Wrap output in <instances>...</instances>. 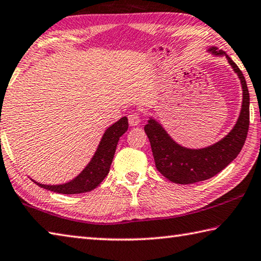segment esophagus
I'll return each mask as SVG.
<instances>
[{
    "label": "esophagus",
    "instance_id": "esophagus-1",
    "mask_svg": "<svg viewBox=\"0 0 261 261\" xmlns=\"http://www.w3.org/2000/svg\"><path fill=\"white\" fill-rule=\"evenodd\" d=\"M127 118H129V124L131 126H137L140 123V117L138 114H136V113H132V114L127 116Z\"/></svg>",
    "mask_w": 261,
    "mask_h": 261
}]
</instances>
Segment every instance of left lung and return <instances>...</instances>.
<instances>
[{"instance_id": "obj_1", "label": "left lung", "mask_w": 261, "mask_h": 261, "mask_svg": "<svg viewBox=\"0 0 261 261\" xmlns=\"http://www.w3.org/2000/svg\"><path fill=\"white\" fill-rule=\"evenodd\" d=\"M215 56H225L242 85L243 100L238 122L221 140L204 148L192 149L177 144L164 127L150 117L145 125L156 169L170 181L188 185L210 179L236 159L245 143L250 124V96L243 73L222 50L212 46Z\"/></svg>"}]
</instances>
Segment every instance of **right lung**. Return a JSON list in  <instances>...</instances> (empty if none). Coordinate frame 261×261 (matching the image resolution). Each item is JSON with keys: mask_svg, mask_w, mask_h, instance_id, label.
Instances as JSON below:
<instances>
[{"mask_svg": "<svg viewBox=\"0 0 261 261\" xmlns=\"http://www.w3.org/2000/svg\"><path fill=\"white\" fill-rule=\"evenodd\" d=\"M127 127H129V123H127V118L125 116L108 127L91 161L83 169V171L70 181L61 185H43L32 180L42 188L59 194H67V195L92 191L110 172L117 143L120 140V137L125 134Z\"/></svg>", "mask_w": 261, "mask_h": 261, "instance_id": "add662e5", "label": "right lung"}]
</instances>
